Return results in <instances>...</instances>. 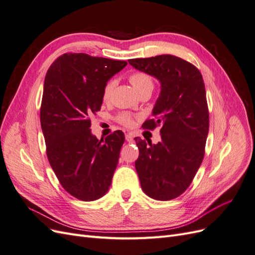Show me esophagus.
<instances>
[{"label":"esophagus","instance_id":"34e87169","mask_svg":"<svg viewBox=\"0 0 255 255\" xmlns=\"http://www.w3.org/2000/svg\"><path fill=\"white\" fill-rule=\"evenodd\" d=\"M126 139H127L128 142H130V141L133 140V135L130 134V133H128V134L126 135Z\"/></svg>","mask_w":255,"mask_h":255}]
</instances>
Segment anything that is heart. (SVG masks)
Instances as JSON below:
<instances>
[{"label":"heart","mask_w":255,"mask_h":255,"mask_svg":"<svg viewBox=\"0 0 255 255\" xmlns=\"http://www.w3.org/2000/svg\"><path fill=\"white\" fill-rule=\"evenodd\" d=\"M128 81L130 84H132L134 90L137 92L138 95H139L142 91H145V90L152 91V89H153V80L151 76L145 72H134L129 75ZM113 88H114V82H109L106 84V86L103 90L104 101H109L110 100ZM119 121L122 123V125H125L127 127H132L134 125L133 118L128 114L120 115Z\"/></svg>","instance_id":"heart-1"}]
</instances>
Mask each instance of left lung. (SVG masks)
Segmentation results:
<instances>
[{"label":"left lung","mask_w":255,"mask_h":255,"mask_svg":"<svg viewBox=\"0 0 255 255\" xmlns=\"http://www.w3.org/2000/svg\"><path fill=\"white\" fill-rule=\"evenodd\" d=\"M128 64L160 84L154 118L143 127L160 126L161 140L153 144L135 138L139 149L135 168L144 194L168 201L188 188L204 157L210 127L204 82L194 65L169 54L129 59Z\"/></svg>","instance_id":"1"}]
</instances>
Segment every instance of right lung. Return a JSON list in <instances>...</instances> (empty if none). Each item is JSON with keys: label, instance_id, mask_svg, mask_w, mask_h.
<instances>
[{"label": "right lung", "instance_id": "right-lung-1", "mask_svg": "<svg viewBox=\"0 0 255 255\" xmlns=\"http://www.w3.org/2000/svg\"><path fill=\"white\" fill-rule=\"evenodd\" d=\"M127 65L66 53L45 75L40 123L49 163L61 186L82 201L103 197L118 165L125 134L116 130L99 140L91 133L90 118L101 110L107 82Z\"/></svg>", "mask_w": 255, "mask_h": 255}]
</instances>
